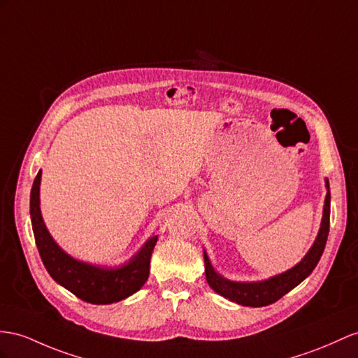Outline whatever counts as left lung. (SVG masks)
Masks as SVG:
<instances>
[{
  "label": "left lung",
  "instance_id": "8db88e82",
  "mask_svg": "<svg viewBox=\"0 0 358 358\" xmlns=\"http://www.w3.org/2000/svg\"><path fill=\"white\" fill-rule=\"evenodd\" d=\"M327 195L324 201V213L320 228L317 231L316 239L307 251L304 257L298 262L295 266L284 271L281 273L273 275L271 278L260 281H233L222 277L216 272L212 262H210L207 251L204 250V264H206V280L208 286L212 287L219 295L230 299L236 304L243 307H264L273 304L287 292L295 289L299 282L304 281L308 275L313 272L316 264L319 263L322 252L325 250L328 231H329V203H331V194H329V182L325 178Z\"/></svg>",
  "mask_w": 358,
  "mask_h": 358
}]
</instances>
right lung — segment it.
<instances>
[{
	"mask_svg": "<svg viewBox=\"0 0 358 358\" xmlns=\"http://www.w3.org/2000/svg\"><path fill=\"white\" fill-rule=\"evenodd\" d=\"M41 178H34L30 194V216L41 259L52 280L90 304H113L139 290L150 277V260L157 236H151L133 257L119 266H99L81 262L63 251L52 239L41 213Z\"/></svg>",
	"mask_w": 358,
	"mask_h": 358,
	"instance_id": "obj_1",
	"label": "right lung"
}]
</instances>
